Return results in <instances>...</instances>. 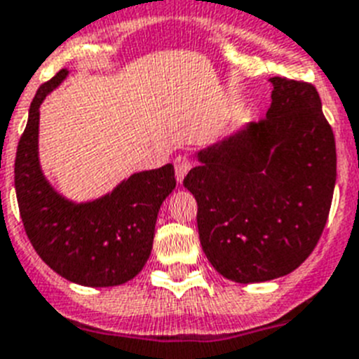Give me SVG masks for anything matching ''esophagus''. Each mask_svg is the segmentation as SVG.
Masks as SVG:
<instances>
[{
  "mask_svg": "<svg viewBox=\"0 0 359 359\" xmlns=\"http://www.w3.org/2000/svg\"><path fill=\"white\" fill-rule=\"evenodd\" d=\"M175 177L179 182H182L184 177L188 175V171L191 170V162H189L188 157H184V155H179V157L175 158Z\"/></svg>",
  "mask_w": 359,
  "mask_h": 359,
  "instance_id": "34e87169",
  "label": "esophagus"
}]
</instances>
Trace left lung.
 Masks as SVG:
<instances>
[{"label":"left lung","instance_id":"left-lung-1","mask_svg":"<svg viewBox=\"0 0 359 359\" xmlns=\"http://www.w3.org/2000/svg\"><path fill=\"white\" fill-rule=\"evenodd\" d=\"M266 119L197 149L184 179L197 201L201 244L236 283L292 273L313 253L329 217L336 144L316 88L271 77Z\"/></svg>","mask_w":359,"mask_h":359}]
</instances>
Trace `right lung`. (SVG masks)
<instances>
[{"label": "right lung", "instance_id": "1", "mask_svg": "<svg viewBox=\"0 0 359 359\" xmlns=\"http://www.w3.org/2000/svg\"><path fill=\"white\" fill-rule=\"evenodd\" d=\"M68 77L61 70L37 90L18 144L14 184L30 244L50 269L85 287H114L141 273L154 245L162 202L175 189L171 164L139 171L93 201L65 197L39 161V106Z\"/></svg>", "mask_w": 359, "mask_h": 359}]
</instances>
